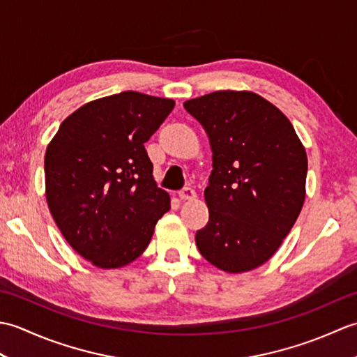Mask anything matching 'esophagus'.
<instances>
[{"instance_id": "obj_1", "label": "esophagus", "mask_w": 357, "mask_h": 357, "mask_svg": "<svg viewBox=\"0 0 357 357\" xmlns=\"http://www.w3.org/2000/svg\"><path fill=\"white\" fill-rule=\"evenodd\" d=\"M179 199L181 201H193V199H196V192L192 187H185L179 192Z\"/></svg>"}]
</instances>
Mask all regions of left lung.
<instances>
[{
	"instance_id": "obj_1",
	"label": "left lung",
	"mask_w": 357,
	"mask_h": 357,
	"mask_svg": "<svg viewBox=\"0 0 357 357\" xmlns=\"http://www.w3.org/2000/svg\"><path fill=\"white\" fill-rule=\"evenodd\" d=\"M184 107L199 121L213 151L204 192L210 218L196 231L199 253L227 273L259 267L304 206L305 149L284 113L253 92L219 90Z\"/></svg>"
}]
</instances>
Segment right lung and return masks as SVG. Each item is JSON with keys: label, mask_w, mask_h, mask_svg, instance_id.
Wrapping results in <instances>:
<instances>
[{"label": "right lung", "mask_w": 357, "mask_h": 357, "mask_svg": "<svg viewBox=\"0 0 357 357\" xmlns=\"http://www.w3.org/2000/svg\"><path fill=\"white\" fill-rule=\"evenodd\" d=\"M174 107L173 100L121 92L82 105L45 150V198L70 247L100 268L142 255L170 210L144 142Z\"/></svg>", "instance_id": "obj_1"}]
</instances>
